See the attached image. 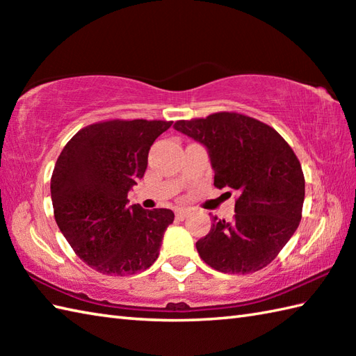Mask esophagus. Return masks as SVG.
Listing matches in <instances>:
<instances>
[{
	"label": "esophagus",
	"mask_w": 356,
	"mask_h": 356,
	"mask_svg": "<svg viewBox=\"0 0 356 356\" xmlns=\"http://www.w3.org/2000/svg\"><path fill=\"white\" fill-rule=\"evenodd\" d=\"M191 211L188 209V208H179V209H176V217L179 218V220H184L185 217H188V214H190Z\"/></svg>",
	"instance_id": "34e87169"
}]
</instances>
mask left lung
<instances>
[{
  "label": "left lung",
  "instance_id": "left-lung-1",
  "mask_svg": "<svg viewBox=\"0 0 356 356\" xmlns=\"http://www.w3.org/2000/svg\"><path fill=\"white\" fill-rule=\"evenodd\" d=\"M174 128L208 148L214 186L237 193L232 220L214 217L195 243L200 259L225 274L268 266L297 231L303 211L305 176L289 143L236 111L177 120Z\"/></svg>",
  "mask_w": 356,
  "mask_h": 356
}]
</instances>
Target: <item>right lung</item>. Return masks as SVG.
I'll return each instance as SVG.
<instances>
[{"label": "right lung", "instance_id": "obj_1", "mask_svg": "<svg viewBox=\"0 0 356 356\" xmlns=\"http://www.w3.org/2000/svg\"><path fill=\"white\" fill-rule=\"evenodd\" d=\"M171 120L111 119L87 125L67 142L50 180L53 214L90 268L131 275L156 261L171 209L128 207L127 194L142 179L153 142Z\"/></svg>", "mask_w": 356, "mask_h": 356}]
</instances>
